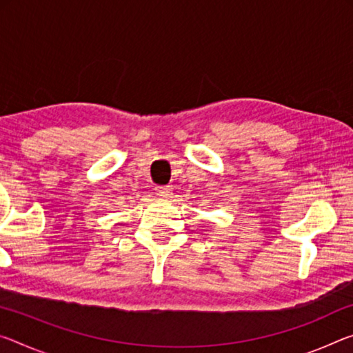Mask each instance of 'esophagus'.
Returning <instances> with one entry per match:
<instances>
[{"label":"esophagus","mask_w":353,"mask_h":353,"mask_svg":"<svg viewBox=\"0 0 353 353\" xmlns=\"http://www.w3.org/2000/svg\"><path fill=\"white\" fill-rule=\"evenodd\" d=\"M155 192H157V194H159V196H161V198H170L172 190H171L170 185H163V187H157Z\"/></svg>","instance_id":"esophagus-1"}]
</instances>
